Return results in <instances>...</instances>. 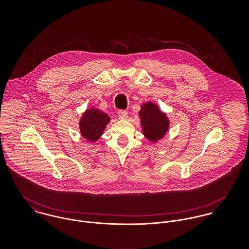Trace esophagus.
Masks as SVG:
<instances>
[{
  "label": "esophagus",
  "instance_id": "obj_1",
  "mask_svg": "<svg viewBox=\"0 0 249 249\" xmlns=\"http://www.w3.org/2000/svg\"><path fill=\"white\" fill-rule=\"evenodd\" d=\"M118 116H119L120 119L125 120V119L127 118V112H126L125 110H120V111L118 112Z\"/></svg>",
  "mask_w": 249,
  "mask_h": 249
}]
</instances>
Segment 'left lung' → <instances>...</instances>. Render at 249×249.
<instances>
[{"label": "left lung", "mask_w": 249, "mask_h": 249, "mask_svg": "<svg viewBox=\"0 0 249 249\" xmlns=\"http://www.w3.org/2000/svg\"><path fill=\"white\" fill-rule=\"evenodd\" d=\"M141 118L142 134L152 142L162 139L167 133L170 125L169 119L157 105L153 103H145L142 105L139 112Z\"/></svg>", "instance_id": "obj_1"}]
</instances>
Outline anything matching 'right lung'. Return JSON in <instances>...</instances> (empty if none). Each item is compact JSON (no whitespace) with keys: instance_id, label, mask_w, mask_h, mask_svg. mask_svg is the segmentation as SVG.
Segmentation results:
<instances>
[{"instance_id":"1","label":"right lung","mask_w":249,"mask_h":249,"mask_svg":"<svg viewBox=\"0 0 249 249\" xmlns=\"http://www.w3.org/2000/svg\"><path fill=\"white\" fill-rule=\"evenodd\" d=\"M109 121L110 118L107 113L93 107L87 109L79 122L81 135L90 142L98 141Z\"/></svg>"}]
</instances>
